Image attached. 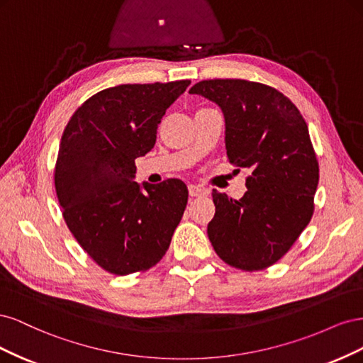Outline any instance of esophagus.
<instances>
[{
    "label": "esophagus",
    "instance_id": "obj_1",
    "mask_svg": "<svg viewBox=\"0 0 363 363\" xmlns=\"http://www.w3.org/2000/svg\"><path fill=\"white\" fill-rule=\"evenodd\" d=\"M188 189H189L191 196H203V195H207V192H208L207 189L201 188V186H196V184H189Z\"/></svg>",
    "mask_w": 363,
    "mask_h": 363
}]
</instances>
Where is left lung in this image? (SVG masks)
I'll return each mask as SVG.
<instances>
[{
	"instance_id": "1",
	"label": "left lung",
	"mask_w": 363,
	"mask_h": 363,
	"mask_svg": "<svg viewBox=\"0 0 363 363\" xmlns=\"http://www.w3.org/2000/svg\"><path fill=\"white\" fill-rule=\"evenodd\" d=\"M189 94L221 107L230 163L248 172L240 200L213 189L208 239L230 267L259 271L281 259L309 224L320 168L298 108L277 89L248 80H203Z\"/></svg>"
}]
</instances>
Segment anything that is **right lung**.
Segmentation results:
<instances>
[{
    "instance_id": "add662e5",
    "label": "right lung",
    "mask_w": 363,
    "mask_h": 363,
    "mask_svg": "<svg viewBox=\"0 0 363 363\" xmlns=\"http://www.w3.org/2000/svg\"><path fill=\"white\" fill-rule=\"evenodd\" d=\"M191 80L119 84L92 95L62 135L54 183L77 242L116 276L151 268L169 248L188 204L179 179L135 182L167 108Z\"/></svg>"
}]
</instances>
